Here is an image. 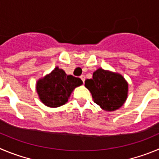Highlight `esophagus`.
Instances as JSON below:
<instances>
[{
    "label": "esophagus",
    "instance_id": "1",
    "mask_svg": "<svg viewBox=\"0 0 159 159\" xmlns=\"http://www.w3.org/2000/svg\"><path fill=\"white\" fill-rule=\"evenodd\" d=\"M80 78H81V79L82 80L83 82H84V81H85V77H84V75H81Z\"/></svg>",
    "mask_w": 159,
    "mask_h": 159
}]
</instances>
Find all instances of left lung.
<instances>
[{"label": "left lung", "mask_w": 159, "mask_h": 159, "mask_svg": "<svg viewBox=\"0 0 159 159\" xmlns=\"http://www.w3.org/2000/svg\"><path fill=\"white\" fill-rule=\"evenodd\" d=\"M84 86L91 93L95 103L106 111L121 107L128 96V83L122 75L99 68L92 79L85 80Z\"/></svg>", "instance_id": "left-lung-1"}]
</instances>
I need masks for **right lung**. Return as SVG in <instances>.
Segmentation results:
<instances>
[{"instance_id": "right-lung-1", "label": "right lung", "mask_w": 159, "mask_h": 159, "mask_svg": "<svg viewBox=\"0 0 159 159\" xmlns=\"http://www.w3.org/2000/svg\"><path fill=\"white\" fill-rule=\"evenodd\" d=\"M83 84L81 78L67 75L56 67L50 74L38 81L37 93L41 101L49 107H58L68 101L71 93Z\"/></svg>"}]
</instances>
